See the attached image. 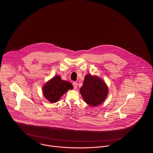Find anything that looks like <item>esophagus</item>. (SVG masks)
Returning <instances> with one entry per match:
<instances>
[{"instance_id": "34e87169", "label": "esophagus", "mask_w": 153, "mask_h": 153, "mask_svg": "<svg viewBox=\"0 0 153 153\" xmlns=\"http://www.w3.org/2000/svg\"><path fill=\"white\" fill-rule=\"evenodd\" d=\"M73 86L74 89H77V82H73Z\"/></svg>"}]
</instances>
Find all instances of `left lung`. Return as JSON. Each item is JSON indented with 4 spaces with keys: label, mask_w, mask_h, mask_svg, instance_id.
<instances>
[{
    "label": "left lung",
    "mask_w": 153,
    "mask_h": 153,
    "mask_svg": "<svg viewBox=\"0 0 153 153\" xmlns=\"http://www.w3.org/2000/svg\"><path fill=\"white\" fill-rule=\"evenodd\" d=\"M80 92L84 102L94 107L104 101L108 89L102 79L97 76L87 74Z\"/></svg>",
    "instance_id": "8db88e82"
}]
</instances>
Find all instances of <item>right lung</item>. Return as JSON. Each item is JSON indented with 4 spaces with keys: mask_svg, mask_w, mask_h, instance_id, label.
Instances as JSON below:
<instances>
[{
    "mask_svg": "<svg viewBox=\"0 0 153 153\" xmlns=\"http://www.w3.org/2000/svg\"><path fill=\"white\" fill-rule=\"evenodd\" d=\"M72 89L73 85L71 82L62 80L60 76H56L44 85L43 94L49 101L55 102L69 89Z\"/></svg>",
    "mask_w": 153,
    "mask_h": 153,
    "instance_id": "1",
    "label": "right lung"
}]
</instances>
